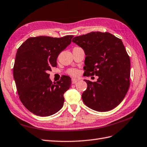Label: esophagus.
I'll list each match as a JSON object with an SVG mask.
<instances>
[{
	"label": "esophagus",
	"mask_w": 147,
	"mask_h": 147,
	"mask_svg": "<svg viewBox=\"0 0 147 147\" xmlns=\"http://www.w3.org/2000/svg\"><path fill=\"white\" fill-rule=\"evenodd\" d=\"M78 81H79L78 79L72 78V79H71V82H72V84H75L76 82H77Z\"/></svg>",
	"instance_id": "34e87169"
}]
</instances>
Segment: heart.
I'll return each instance as SVG.
<instances>
[{
  "mask_svg": "<svg viewBox=\"0 0 147 147\" xmlns=\"http://www.w3.org/2000/svg\"><path fill=\"white\" fill-rule=\"evenodd\" d=\"M68 73L69 74L72 75V76H76L78 74V71L76 69H70L68 71Z\"/></svg>",
  "mask_w": 147,
  "mask_h": 147,
  "instance_id": "1",
  "label": "heart"
}]
</instances>
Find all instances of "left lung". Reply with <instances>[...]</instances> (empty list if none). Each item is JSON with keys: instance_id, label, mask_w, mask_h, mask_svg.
I'll list each match as a JSON object with an SVG mask.
<instances>
[{"instance_id": "left-lung-1", "label": "left lung", "mask_w": 147, "mask_h": 147, "mask_svg": "<svg viewBox=\"0 0 147 147\" xmlns=\"http://www.w3.org/2000/svg\"><path fill=\"white\" fill-rule=\"evenodd\" d=\"M72 42L85 52L86 76H98L87 84L82 98L89 108L100 112L114 109L123 101L130 86L131 61L122 40L109 32H92L74 37Z\"/></svg>"}]
</instances>
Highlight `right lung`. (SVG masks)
<instances>
[{
  "mask_svg": "<svg viewBox=\"0 0 147 147\" xmlns=\"http://www.w3.org/2000/svg\"><path fill=\"white\" fill-rule=\"evenodd\" d=\"M73 37H30L18 48L13 77L21 102L33 114L51 116L63 106V94L71 86V78L63 76L53 83L48 72L57 66L58 55L71 44Z\"/></svg>",
  "mask_w": 147,
  "mask_h": 147,
  "instance_id": "add662e5",
  "label": "right lung"
}]
</instances>
